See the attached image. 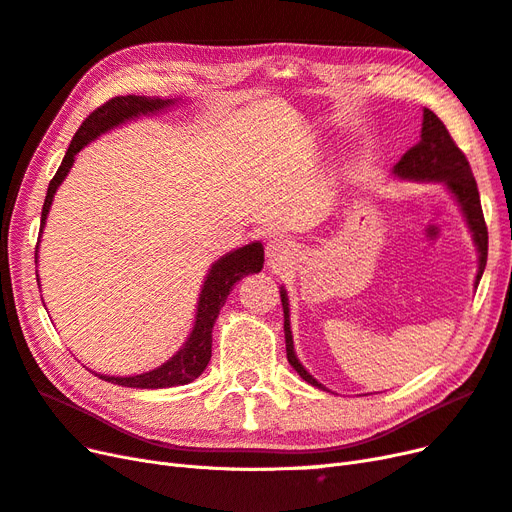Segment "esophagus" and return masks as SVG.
<instances>
[{
    "label": "esophagus",
    "mask_w": 512,
    "mask_h": 512,
    "mask_svg": "<svg viewBox=\"0 0 512 512\" xmlns=\"http://www.w3.org/2000/svg\"><path fill=\"white\" fill-rule=\"evenodd\" d=\"M266 255H268V263H270L272 268L285 266V263L289 261V257L293 255L291 253V244L287 240H272L266 246Z\"/></svg>",
    "instance_id": "esophagus-1"
}]
</instances>
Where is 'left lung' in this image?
I'll use <instances>...</instances> for the list:
<instances>
[{
	"label": "left lung",
	"instance_id": "8db88e82",
	"mask_svg": "<svg viewBox=\"0 0 512 512\" xmlns=\"http://www.w3.org/2000/svg\"><path fill=\"white\" fill-rule=\"evenodd\" d=\"M393 174L398 178L436 180V183L447 185V189L453 193L457 204L466 214L468 227L478 249V272H476V283H478L487 263V240H489L483 208H481V197H478L476 180L472 176V168L466 155L459 151V146L453 142L449 129L444 127V123L430 108L423 110L421 140L412 148H408L404 157L395 163ZM280 302H283V312H285V344H287L289 364L306 383L325 389L315 376L306 372V368L300 364V359L295 357L293 336L289 327V300H287V291L283 287H280Z\"/></svg>",
	"mask_w": 512,
	"mask_h": 512
}]
</instances>
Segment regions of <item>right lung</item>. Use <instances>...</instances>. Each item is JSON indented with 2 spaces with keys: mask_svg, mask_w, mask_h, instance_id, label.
I'll use <instances>...</instances> for the list:
<instances>
[{
  "mask_svg": "<svg viewBox=\"0 0 512 512\" xmlns=\"http://www.w3.org/2000/svg\"><path fill=\"white\" fill-rule=\"evenodd\" d=\"M174 104L176 100H159V97H142V95H121V97H112V100H108L104 106L93 110L78 127L68 153H65L57 174L53 176L51 185H48L46 200L42 206L40 227L46 225V217H48V210H51L55 191L63 183V178L68 176L70 168L74 166V157L82 146H87L97 136L106 134V131H110L112 127H119L129 119H136L140 114H155ZM36 257H38V251H36ZM261 268H263L261 242H251L238 251L227 253L217 263H212V268L204 280L200 302H197L195 325L183 349H180L172 359H168L166 364L151 372L136 374V376H104V374H97V376H100L102 381L123 385V387H134V389H166V387H178V385H187L195 381V378L206 370L210 361L212 327L219 317L229 291H232V287L238 283V280H242L249 274L261 272Z\"/></svg>",
  "mask_w": 512,
  "mask_h": 512,
  "instance_id": "obj_1",
  "label": "right lung"
}]
</instances>
